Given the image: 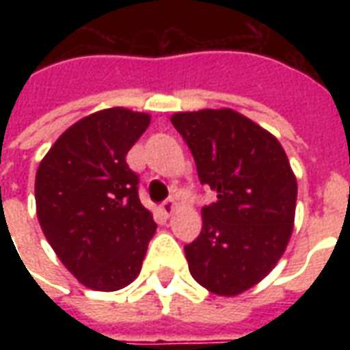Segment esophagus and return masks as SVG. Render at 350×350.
Here are the masks:
<instances>
[{"mask_svg": "<svg viewBox=\"0 0 350 350\" xmlns=\"http://www.w3.org/2000/svg\"><path fill=\"white\" fill-rule=\"evenodd\" d=\"M174 210H176V204H174V200H172V198H168V200H165V202H163V204H161V212L165 213V215H172V213H174Z\"/></svg>", "mask_w": 350, "mask_h": 350, "instance_id": "obj_1", "label": "esophagus"}]
</instances>
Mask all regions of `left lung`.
<instances>
[{"mask_svg": "<svg viewBox=\"0 0 350 350\" xmlns=\"http://www.w3.org/2000/svg\"><path fill=\"white\" fill-rule=\"evenodd\" d=\"M189 146L200 183L217 193L202 230L185 245L191 275L236 296L266 278L293 234L296 178L278 138L230 108L170 118Z\"/></svg>", "mask_w": 350, "mask_h": 350, "instance_id": "obj_1", "label": "left lung"}]
</instances>
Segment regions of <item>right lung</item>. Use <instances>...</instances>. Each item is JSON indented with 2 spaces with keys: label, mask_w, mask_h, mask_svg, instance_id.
<instances>
[{
  "label": "right lung",
  "mask_w": 350,
  "mask_h": 350,
  "mask_svg": "<svg viewBox=\"0 0 350 350\" xmlns=\"http://www.w3.org/2000/svg\"><path fill=\"white\" fill-rule=\"evenodd\" d=\"M148 125V114L120 107L86 116L57 138L37 170L42 232L65 268L93 291L129 285L157 228L125 161Z\"/></svg>",
  "instance_id": "obj_1"
}]
</instances>
